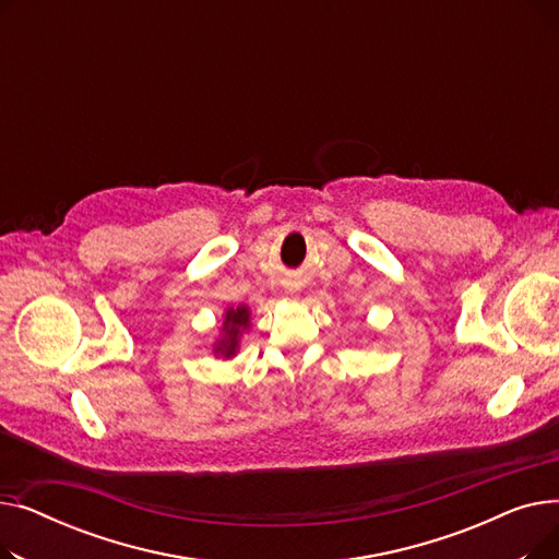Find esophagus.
<instances>
[{
	"mask_svg": "<svg viewBox=\"0 0 559 559\" xmlns=\"http://www.w3.org/2000/svg\"><path fill=\"white\" fill-rule=\"evenodd\" d=\"M285 287H287L289 295H295V292H299V283H287Z\"/></svg>",
	"mask_w": 559,
	"mask_h": 559,
	"instance_id": "obj_1",
	"label": "esophagus"
}]
</instances>
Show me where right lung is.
I'll list each match as a JSON object with an SVG mask.
<instances>
[{"mask_svg": "<svg viewBox=\"0 0 559 559\" xmlns=\"http://www.w3.org/2000/svg\"><path fill=\"white\" fill-rule=\"evenodd\" d=\"M251 329V310L249 306H230L222 314V329L219 337L213 342V354L215 358L230 360L238 356L240 340Z\"/></svg>", "mask_w": 559, "mask_h": 559, "instance_id": "1", "label": "right lung"}]
</instances>
